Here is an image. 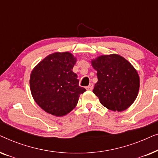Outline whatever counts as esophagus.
I'll return each mask as SVG.
<instances>
[{"instance_id": "obj_1", "label": "esophagus", "mask_w": 158, "mask_h": 158, "mask_svg": "<svg viewBox=\"0 0 158 158\" xmlns=\"http://www.w3.org/2000/svg\"><path fill=\"white\" fill-rule=\"evenodd\" d=\"M93 88H94V84L93 83H90V85L86 87V89L88 90H92Z\"/></svg>"}]
</instances>
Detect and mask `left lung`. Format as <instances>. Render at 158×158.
Masks as SVG:
<instances>
[{
    "instance_id": "8db88e82",
    "label": "left lung",
    "mask_w": 158,
    "mask_h": 158,
    "mask_svg": "<svg viewBox=\"0 0 158 158\" xmlns=\"http://www.w3.org/2000/svg\"><path fill=\"white\" fill-rule=\"evenodd\" d=\"M98 82L94 90L103 106L114 111L126 110L134 103L139 88L137 70L118 55H102L92 60Z\"/></svg>"
}]
</instances>
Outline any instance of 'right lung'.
Segmentation results:
<instances>
[{"instance_id": "right-lung-1", "label": "right lung", "mask_w": 158, "mask_h": 158, "mask_svg": "<svg viewBox=\"0 0 158 158\" xmlns=\"http://www.w3.org/2000/svg\"><path fill=\"white\" fill-rule=\"evenodd\" d=\"M76 59L70 52H56L41 61L30 76V89L36 103L47 113L66 115L76 106L85 89L73 72Z\"/></svg>"}]
</instances>
